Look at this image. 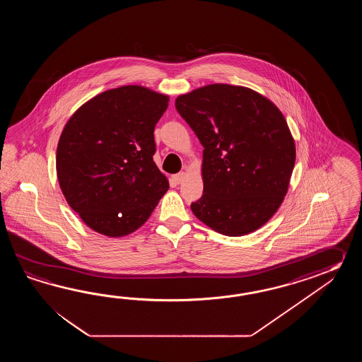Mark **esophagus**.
<instances>
[{
  "label": "esophagus",
  "instance_id": "esophagus-1",
  "mask_svg": "<svg viewBox=\"0 0 362 362\" xmlns=\"http://www.w3.org/2000/svg\"><path fill=\"white\" fill-rule=\"evenodd\" d=\"M185 177H186V173L185 172H180L177 175H173V181L176 182V184H181L182 181H184Z\"/></svg>",
  "mask_w": 362,
  "mask_h": 362
}]
</instances>
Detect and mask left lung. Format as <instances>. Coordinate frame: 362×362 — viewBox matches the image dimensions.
Wrapping results in <instances>:
<instances>
[{
    "mask_svg": "<svg viewBox=\"0 0 362 362\" xmlns=\"http://www.w3.org/2000/svg\"><path fill=\"white\" fill-rule=\"evenodd\" d=\"M203 150V195L194 215L229 237L257 230L277 212L295 165V142L277 106L245 86L211 84L176 100Z\"/></svg>",
    "mask_w": 362,
    "mask_h": 362,
    "instance_id": "obj_1",
    "label": "left lung"
}]
</instances>
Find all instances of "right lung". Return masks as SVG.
Returning a JSON list of instances; mask_svg holds the SVG:
<instances>
[{"label":"right lung","instance_id":"right-lung-1","mask_svg":"<svg viewBox=\"0 0 362 362\" xmlns=\"http://www.w3.org/2000/svg\"><path fill=\"white\" fill-rule=\"evenodd\" d=\"M168 95L139 85L100 93L69 117L57 147L62 192L90 229L137 230L168 190L153 159L155 125Z\"/></svg>","mask_w":362,"mask_h":362}]
</instances>
